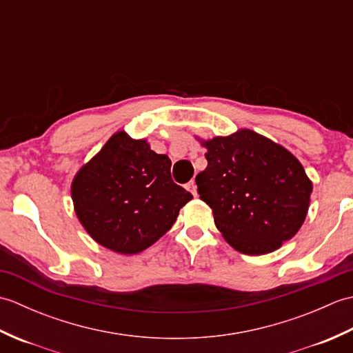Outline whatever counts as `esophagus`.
<instances>
[{
	"mask_svg": "<svg viewBox=\"0 0 353 353\" xmlns=\"http://www.w3.org/2000/svg\"><path fill=\"white\" fill-rule=\"evenodd\" d=\"M188 191L192 192L194 197H197V185H196V182L191 181V182L188 183Z\"/></svg>",
	"mask_w": 353,
	"mask_h": 353,
	"instance_id": "1",
	"label": "esophagus"
}]
</instances>
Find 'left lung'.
Wrapping results in <instances>:
<instances>
[{
	"mask_svg": "<svg viewBox=\"0 0 353 353\" xmlns=\"http://www.w3.org/2000/svg\"><path fill=\"white\" fill-rule=\"evenodd\" d=\"M197 141L208 167L196 176L223 238L244 254H265L294 236L310 209L312 182L297 157L250 129Z\"/></svg>",
	"mask_w": 353,
	"mask_h": 353,
	"instance_id": "1",
	"label": "left lung"
}]
</instances>
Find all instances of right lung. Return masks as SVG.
<instances>
[{
  "mask_svg": "<svg viewBox=\"0 0 353 353\" xmlns=\"http://www.w3.org/2000/svg\"><path fill=\"white\" fill-rule=\"evenodd\" d=\"M171 161L147 139L112 134L71 183L77 219L95 243L119 254L153 245L176 223L192 194L171 179Z\"/></svg>",
  "mask_w": 353,
  "mask_h": 353,
  "instance_id": "right-lung-1",
  "label": "right lung"
}]
</instances>
